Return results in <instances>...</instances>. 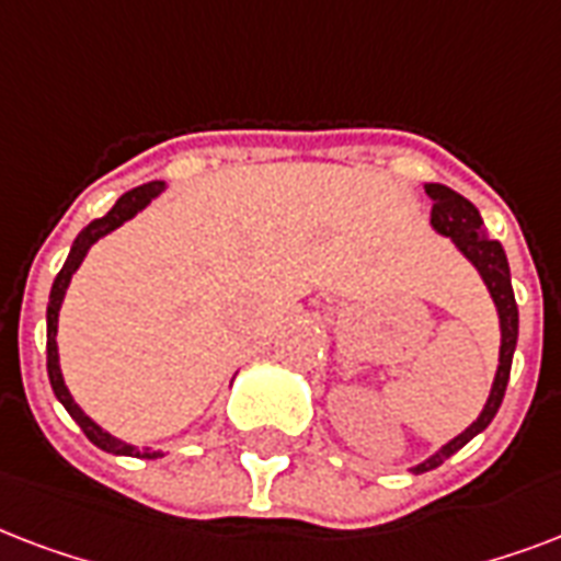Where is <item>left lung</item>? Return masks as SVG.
I'll return each instance as SVG.
<instances>
[{
	"instance_id": "8db88e82",
	"label": "left lung",
	"mask_w": 561,
	"mask_h": 561,
	"mask_svg": "<svg viewBox=\"0 0 561 561\" xmlns=\"http://www.w3.org/2000/svg\"><path fill=\"white\" fill-rule=\"evenodd\" d=\"M433 202V213H430V221L438 233H445L450 240L457 242V249L466 254L471 263L477 266V272L483 275L485 286L494 298V307H497V316H501V366H497V375H494V386L489 401H485L480 419L459 433L457 438H450L438 454L421 462L412 471L415 474H424V471H433L445 462L447 457H454L459 447L468 445L477 433H483L492 419L501 410L503 394H506V383H510V368H512V354H515V342H518V304H515V293H512L510 280V263H506V254H503V245L497 240L489 237V231L483 228V219L466 195L454 193L450 186L445 184H427L424 186Z\"/></svg>"
}]
</instances>
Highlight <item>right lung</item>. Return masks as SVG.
<instances>
[{
  "label": "right lung",
  "mask_w": 561,
  "mask_h": 561,
  "mask_svg": "<svg viewBox=\"0 0 561 561\" xmlns=\"http://www.w3.org/2000/svg\"><path fill=\"white\" fill-rule=\"evenodd\" d=\"M163 190V184L160 181H151V184H142V186H134L131 193H125L119 202L114 204V210L107 213V216H102V219H93L90 225H87L84 231L78 233L76 242H72V249H69V257L67 263H64V268L58 272V277H55V284H51V293H49V310H46V368H49V383L51 389H55V394H58V401L67 407V412L76 419V424L81 430H84V436L93 442L95 447H102V450H107V454H123V457H140V459H158L160 450H137L134 445H125V442H119V438H114L111 433H104L99 424H95L93 419H87L84 412H81V407H78L76 401H72V394H69V389L64 386V377H60V366H58V342H55V333H58V310H60V301H64V293H67L69 280H72V275H76V268L81 266V260H84L87 249L93 245L99 237H104V233L116 231L123 221H128L134 216V213H140L146 204L154 198V195Z\"/></svg>",
  "instance_id": "right-lung-1"
}]
</instances>
